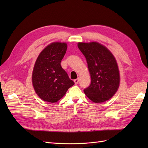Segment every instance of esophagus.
<instances>
[{
	"instance_id": "obj_1",
	"label": "esophagus",
	"mask_w": 148,
	"mask_h": 148,
	"mask_svg": "<svg viewBox=\"0 0 148 148\" xmlns=\"http://www.w3.org/2000/svg\"><path fill=\"white\" fill-rule=\"evenodd\" d=\"M74 82H75V84H77L78 83V82H79V78L75 79L74 80Z\"/></svg>"
}]
</instances>
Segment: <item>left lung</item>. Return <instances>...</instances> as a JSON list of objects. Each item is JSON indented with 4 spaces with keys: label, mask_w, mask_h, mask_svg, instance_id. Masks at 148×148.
Masks as SVG:
<instances>
[{
    "label": "left lung",
    "mask_w": 148,
    "mask_h": 148,
    "mask_svg": "<svg viewBox=\"0 0 148 148\" xmlns=\"http://www.w3.org/2000/svg\"><path fill=\"white\" fill-rule=\"evenodd\" d=\"M78 47L86 59L91 82L84 89L86 96L96 103L110 99L120 84L119 67L114 56L97 42H78Z\"/></svg>",
    "instance_id": "left-lung-1"
}]
</instances>
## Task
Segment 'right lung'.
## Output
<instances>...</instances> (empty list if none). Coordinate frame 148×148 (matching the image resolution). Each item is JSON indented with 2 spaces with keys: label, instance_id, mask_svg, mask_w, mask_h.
<instances>
[{
  "label": "right lung",
  "instance_id": "obj_1",
  "mask_svg": "<svg viewBox=\"0 0 148 148\" xmlns=\"http://www.w3.org/2000/svg\"><path fill=\"white\" fill-rule=\"evenodd\" d=\"M66 49V43L52 42L43 49L35 62L32 83L36 93L44 101L57 102L75 84L60 65Z\"/></svg>",
  "mask_w": 148,
  "mask_h": 148
}]
</instances>
